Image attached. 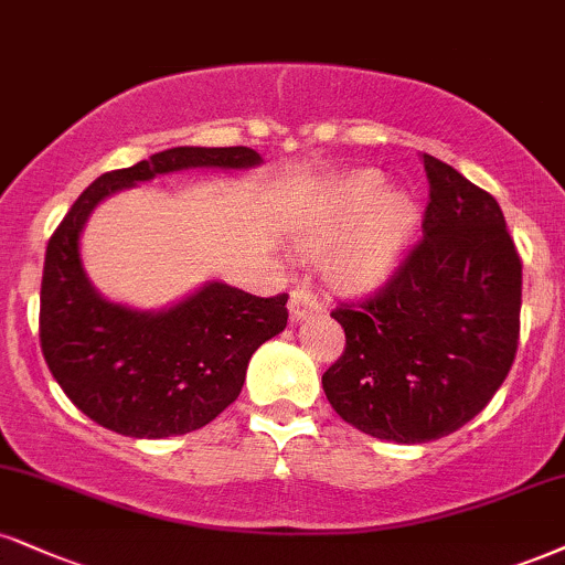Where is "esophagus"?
<instances>
[{
	"label": "esophagus",
	"instance_id": "obj_1",
	"mask_svg": "<svg viewBox=\"0 0 565 565\" xmlns=\"http://www.w3.org/2000/svg\"><path fill=\"white\" fill-rule=\"evenodd\" d=\"M322 309V301L311 294V290L306 288H298L294 290V296H290V317L296 319H306L309 315H315V311Z\"/></svg>",
	"mask_w": 565,
	"mask_h": 565
}]
</instances>
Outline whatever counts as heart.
<instances>
[{
    "instance_id": "b5f03b06",
    "label": "heart",
    "mask_w": 565,
    "mask_h": 565,
    "mask_svg": "<svg viewBox=\"0 0 565 565\" xmlns=\"http://www.w3.org/2000/svg\"><path fill=\"white\" fill-rule=\"evenodd\" d=\"M377 172L361 170L340 178L327 193L322 212L306 225L298 238L309 248H324L345 235L330 259V271L340 282L364 285L380 280L401 256L416 225V206L406 193L387 191Z\"/></svg>"
}]
</instances>
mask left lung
Wrapping results in <instances>:
<instances>
[{
    "label": "left lung",
    "instance_id": "left-lung-1",
    "mask_svg": "<svg viewBox=\"0 0 565 565\" xmlns=\"http://www.w3.org/2000/svg\"><path fill=\"white\" fill-rule=\"evenodd\" d=\"M422 159V238L382 288L332 311L345 351L322 374L348 424L406 445L475 419L511 372L521 327V259L498 201L440 159Z\"/></svg>",
    "mask_w": 565,
    "mask_h": 565
}]
</instances>
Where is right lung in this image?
Returning a JSON list of instances; mask_svg holds the SVG:
<instances>
[{
    "label": "right lung",
    "mask_w": 565,
    "mask_h": 565,
    "mask_svg": "<svg viewBox=\"0 0 565 565\" xmlns=\"http://www.w3.org/2000/svg\"><path fill=\"white\" fill-rule=\"evenodd\" d=\"M256 164L262 157L248 146L159 151L96 178L54 230L41 277V351L88 419L146 440L206 427L241 395L256 348L285 330L288 294L259 298L206 282L170 309L136 311L96 294L81 262L83 225L109 193L191 167Z\"/></svg>",
    "instance_id": "obj_1"
}]
</instances>
